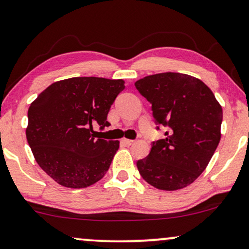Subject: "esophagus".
Masks as SVG:
<instances>
[{"mask_svg": "<svg viewBox=\"0 0 249 249\" xmlns=\"http://www.w3.org/2000/svg\"><path fill=\"white\" fill-rule=\"evenodd\" d=\"M122 143H124L125 145H132L135 143V141L128 140V138H124V140H122Z\"/></svg>", "mask_w": 249, "mask_h": 249, "instance_id": "1", "label": "esophagus"}]
</instances>
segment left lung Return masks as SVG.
<instances>
[{
    "mask_svg": "<svg viewBox=\"0 0 249 249\" xmlns=\"http://www.w3.org/2000/svg\"><path fill=\"white\" fill-rule=\"evenodd\" d=\"M135 86L152 104L157 124L169 128L137 161L138 172L159 190L186 188L206 169L221 140V104L201 80L188 74H153Z\"/></svg>",
    "mask_w": 249,
    "mask_h": 249,
    "instance_id": "8db88e82",
    "label": "left lung"
}]
</instances>
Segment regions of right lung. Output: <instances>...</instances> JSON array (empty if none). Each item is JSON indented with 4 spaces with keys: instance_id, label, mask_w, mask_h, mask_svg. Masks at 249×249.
I'll list each match as a JSON object with an SVG mask.
<instances>
[{
    "instance_id": "obj_1",
    "label": "right lung",
    "mask_w": 249,
    "mask_h": 249,
    "mask_svg": "<svg viewBox=\"0 0 249 249\" xmlns=\"http://www.w3.org/2000/svg\"><path fill=\"white\" fill-rule=\"evenodd\" d=\"M124 89L122 79L71 77L31 103L26 137L38 166L54 182L83 189L104 177L120 142L98 137L92 125L107 127V113Z\"/></svg>"
}]
</instances>
